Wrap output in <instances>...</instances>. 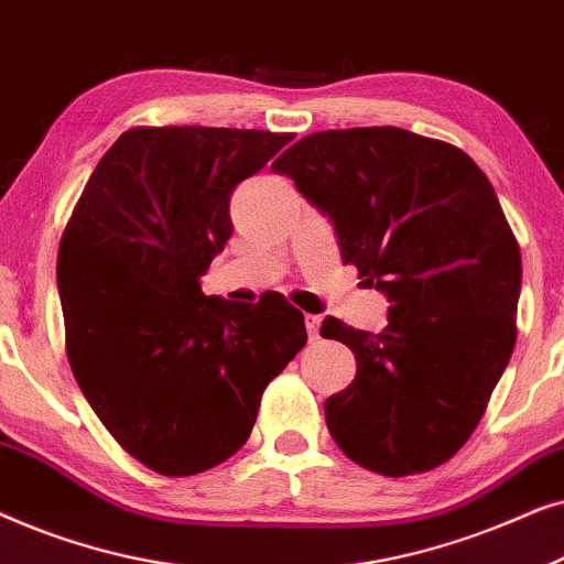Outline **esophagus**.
<instances>
[{"mask_svg": "<svg viewBox=\"0 0 564 564\" xmlns=\"http://www.w3.org/2000/svg\"><path fill=\"white\" fill-rule=\"evenodd\" d=\"M305 328H307V336H311V341H315L321 334V315H305Z\"/></svg>", "mask_w": 564, "mask_h": 564, "instance_id": "esophagus-1", "label": "esophagus"}]
</instances>
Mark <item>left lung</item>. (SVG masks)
I'll list each match as a JSON object with an SVG mask.
<instances>
[{"label":"left lung","instance_id":"obj_1","mask_svg":"<svg viewBox=\"0 0 564 564\" xmlns=\"http://www.w3.org/2000/svg\"><path fill=\"white\" fill-rule=\"evenodd\" d=\"M272 169L336 226L344 264L390 300L380 334L323 321L357 357L326 400L346 457L388 477L457 454L511 359L521 251L496 189L457 145L403 128L321 130Z\"/></svg>","mask_w":564,"mask_h":564}]
</instances>
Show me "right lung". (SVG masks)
Listing matches in <instances>:
<instances>
[{
	"label": "right lung",
	"instance_id": "right-lung-1",
	"mask_svg": "<svg viewBox=\"0 0 564 564\" xmlns=\"http://www.w3.org/2000/svg\"><path fill=\"white\" fill-rule=\"evenodd\" d=\"M292 133L130 128L105 153L58 246L66 354L91 411L153 473H205L251 436L267 384L307 341L280 297H205L234 234L230 192Z\"/></svg>",
	"mask_w": 564,
	"mask_h": 564
}]
</instances>
